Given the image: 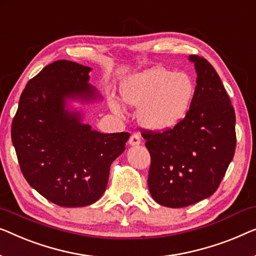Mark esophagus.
<instances>
[{"label":"esophagus","instance_id":"1","mask_svg":"<svg viewBox=\"0 0 256 256\" xmlns=\"http://www.w3.org/2000/svg\"><path fill=\"white\" fill-rule=\"evenodd\" d=\"M129 144L130 146H138L140 144V137L138 134H132L130 136V138H129Z\"/></svg>","mask_w":256,"mask_h":256}]
</instances>
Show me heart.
Masks as SVG:
<instances>
[{
	"label": "heart",
	"instance_id": "obj_1",
	"mask_svg": "<svg viewBox=\"0 0 256 256\" xmlns=\"http://www.w3.org/2000/svg\"><path fill=\"white\" fill-rule=\"evenodd\" d=\"M195 94V85L187 74L174 72L162 66L140 74L121 88V96L129 105L140 107V119L146 128L166 130L186 116ZM120 113V106L112 102Z\"/></svg>",
	"mask_w": 256,
	"mask_h": 256
}]
</instances>
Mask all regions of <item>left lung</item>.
I'll use <instances>...</instances> for the list:
<instances>
[{
    "mask_svg": "<svg viewBox=\"0 0 256 256\" xmlns=\"http://www.w3.org/2000/svg\"><path fill=\"white\" fill-rule=\"evenodd\" d=\"M190 58L198 78L186 116L166 130L140 129L151 157L150 194L170 208H184L212 195L236 144L234 108L220 76L204 58Z\"/></svg>",
    "mask_w": 256,
    "mask_h": 256,
    "instance_id": "1",
    "label": "left lung"
}]
</instances>
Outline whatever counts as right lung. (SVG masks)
I'll return each instance as SVG.
<instances>
[{"instance_id":"obj_1","label":"right lung","mask_w":256,"mask_h":256,"mask_svg":"<svg viewBox=\"0 0 256 256\" xmlns=\"http://www.w3.org/2000/svg\"><path fill=\"white\" fill-rule=\"evenodd\" d=\"M91 68L58 60L28 82L11 124V140L30 186L60 206H90L108 182L110 164L124 152L129 132L92 130L66 98H96Z\"/></svg>"}]
</instances>
